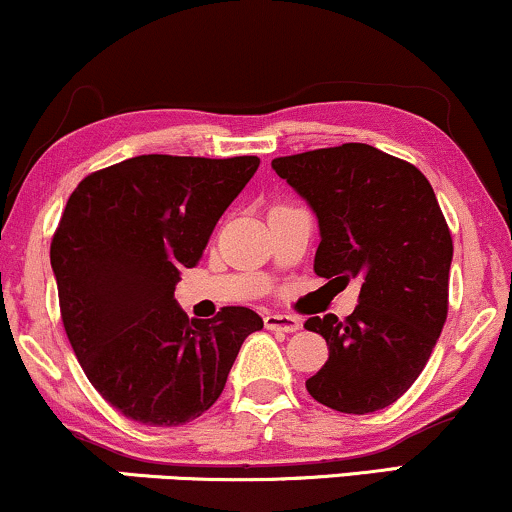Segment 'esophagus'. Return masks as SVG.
Here are the masks:
<instances>
[{
  "mask_svg": "<svg viewBox=\"0 0 512 512\" xmlns=\"http://www.w3.org/2000/svg\"><path fill=\"white\" fill-rule=\"evenodd\" d=\"M263 323H266L268 330H280V333H294V330L302 328V321L297 316L287 314H266Z\"/></svg>",
  "mask_w": 512,
  "mask_h": 512,
  "instance_id": "34e87169",
  "label": "esophagus"
}]
</instances>
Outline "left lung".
<instances>
[{
  "label": "left lung",
  "instance_id": "1",
  "mask_svg": "<svg viewBox=\"0 0 512 512\" xmlns=\"http://www.w3.org/2000/svg\"><path fill=\"white\" fill-rule=\"evenodd\" d=\"M273 170L316 213V275L362 282L345 321L304 323L328 342L306 390L345 414L383 410L422 374L448 316L453 239L434 189L410 162L366 143L285 155Z\"/></svg>",
  "mask_w": 512,
  "mask_h": 512
}]
</instances>
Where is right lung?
<instances>
[{
  "label": "right lung",
  "instance_id": "obj_1",
  "mask_svg": "<svg viewBox=\"0 0 512 512\" xmlns=\"http://www.w3.org/2000/svg\"><path fill=\"white\" fill-rule=\"evenodd\" d=\"M256 155H138L88 174L52 237L66 338L114 410L179 426L220 398L239 347L263 318L225 306L189 321L174 299L215 222L258 170Z\"/></svg>",
  "mask_w": 512,
  "mask_h": 512
}]
</instances>
